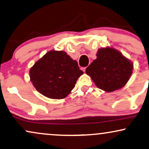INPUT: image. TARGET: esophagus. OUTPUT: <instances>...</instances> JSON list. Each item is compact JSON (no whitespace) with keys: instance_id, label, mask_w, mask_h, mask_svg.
Wrapping results in <instances>:
<instances>
[{"instance_id":"34e87169","label":"esophagus","mask_w":149,"mask_h":149,"mask_svg":"<svg viewBox=\"0 0 149 149\" xmlns=\"http://www.w3.org/2000/svg\"><path fill=\"white\" fill-rule=\"evenodd\" d=\"M86 67H83V68H82V70H83L84 72H85V71H86Z\"/></svg>"}]
</instances>
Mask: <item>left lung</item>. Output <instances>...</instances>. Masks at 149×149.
<instances>
[{
	"label": "left lung",
	"mask_w": 149,
	"mask_h": 149,
	"mask_svg": "<svg viewBox=\"0 0 149 149\" xmlns=\"http://www.w3.org/2000/svg\"><path fill=\"white\" fill-rule=\"evenodd\" d=\"M96 56L85 71L95 85L106 92L123 87L132 74L133 63L113 48L100 49Z\"/></svg>",
	"instance_id": "1"
}]
</instances>
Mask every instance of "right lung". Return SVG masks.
I'll return each mask as SVG.
<instances>
[{"label": "right lung", "mask_w": 149, "mask_h": 149, "mask_svg": "<svg viewBox=\"0 0 149 149\" xmlns=\"http://www.w3.org/2000/svg\"><path fill=\"white\" fill-rule=\"evenodd\" d=\"M83 71L63 51L52 50L30 69V80L39 93L52 99H63L74 88Z\"/></svg>", "instance_id": "1"}]
</instances>
